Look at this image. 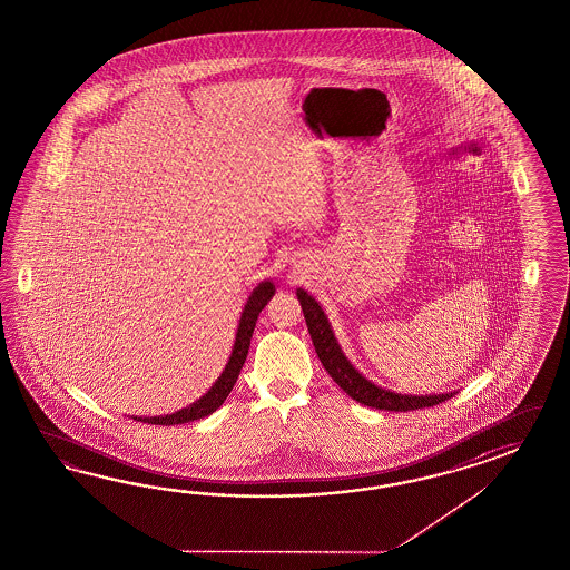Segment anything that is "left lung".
I'll list each match as a JSON object with an SVG mask.
<instances>
[{
	"mask_svg": "<svg viewBox=\"0 0 570 570\" xmlns=\"http://www.w3.org/2000/svg\"><path fill=\"white\" fill-rule=\"evenodd\" d=\"M296 296L303 306L306 327H308V334H311L321 364L352 400L364 403L368 407H375V410L410 412V410H420V407H431L436 403H443L444 400H451L455 395V391L432 393V395H407V393H395L391 389L375 385L373 381H368L366 376L362 375L352 362L347 361L344 350L335 340L332 323L327 320L320 303L303 288L296 291Z\"/></svg>",
	"mask_w": 570,
	"mask_h": 570,
	"instance_id": "1",
	"label": "left lung"
}]
</instances>
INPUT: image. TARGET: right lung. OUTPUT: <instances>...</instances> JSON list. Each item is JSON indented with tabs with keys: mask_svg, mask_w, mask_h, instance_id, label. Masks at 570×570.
I'll list each match as a JSON object with an SVG mask.
<instances>
[{
	"mask_svg": "<svg viewBox=\"0 0 570 570\" xmlns=\"http://www.w3.org/2000/svg\"><path fill=\"white\" fill-rule=\"evenodd\" d=\"M274 292H276V286H274L272 279H264V282H259L253 288L247 303L243 306L238 327H236L233 352H230V358H228L226 366H224L223 375L216 379V383L199 400H195L187 407H183L179 412L167 414V416H134V420L146 422V424H158V426H175V424L194 422V420H199V417L214 414L223 405L224 400L228 397V393L235 387L238 373H240L243 364L247 361V354H249L250 335H253V330H255L257 317H259L262 308L269 303V298L274 296Z\"/></svg>",
	"mask_w": 570,
	"mask_h": 570,
	"instance_id": "1",
	"label": "right lung"
}]
</instances>
